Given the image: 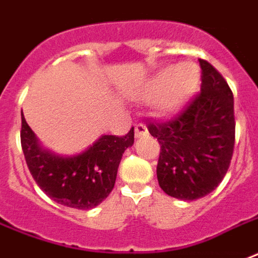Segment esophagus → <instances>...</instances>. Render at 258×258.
Wrapping results in <instances>:
<instances>
[{
  "label": "esophagus",
  "mask_w": 258,
  "mask_h": 258,
  "mask_svg": "<svg viewBox=\"0 0 258 258\" xmlns=\"http://www.w3.org/2000/svg\"><path fill=\"white\" fill-rule=\"evenodd\" d=\"M148 133L147 126L146 125H143V123H137L136 126H135V136L136 137H142L146 136Z\"/></svg>",
  "instance_id": "esophagus-1"
}]
</instances>
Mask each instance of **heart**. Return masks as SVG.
Listing matches in <instances>:
<instances>
[{"label": "heart", "mask_w": 258, "mask_h": 258, "mask_svg": "<svg viewBox=\"0 0 258 258\" xmlns=\"http://www.w3.org/2000/svg\"><path fill=\"white\" fill-rule=\"evenodd\" d=\"M201 78L198 66L192 61L163 67L148 81L143 97L155 101L161 116H173L181 110L197 90Z\"/></svg>", "instance_id": "b5f03b06"}]
</instances>
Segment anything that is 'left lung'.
<instances>
[{"instance_id": "1", "label": "left lung", "mask_w": 258, "mask_h": 258, "mask_svg": "<svg viewBox=\"0 0 258 258\" xmlns=\"http://www.w3.org/2000/svg\"><path fill=\"white\" fill-rule=\"evenodd\" d=\"M202 85L189 106L173 121L150 123L161 152L157 177L169 197L204 198L224 178L235 144L234 96L227 81L206 60H199Z\"/></svg>"}]
</instances>
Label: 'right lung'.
Returning <instances> with one entry per match:
<instances>
[{
  "label": "right lung",
  "mask_w": 258,
  "mask_h": 258,
  "mask_svg": "<svg viewBox=\"0 0 258 258\" xmlns=\"http://www.w3.org/2000/svg\"><path fill=\"white\" fill-rule=\"evenodd\" d=\"M20 140L31 176L50 199L67 208L89 210L110 195L125 150L133 146L135 132L126 136L103 135L74 155H60L45 148L22 112Z\"/></svg>",
  "instance_id": "obj_1"
}]
</instances>
